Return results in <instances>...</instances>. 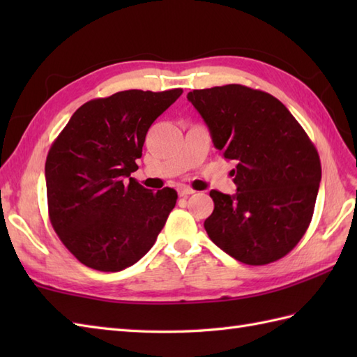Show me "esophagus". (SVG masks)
I'll use <instances>...</instances> for the list:
<instances>
[{"mask_svg": "<svg viewBox=\"0 0 357 357\" xmlns=\"http://www.w3.org/2000/svg\"><path fill=\"white\" fill-rule=\"evenodd\" d=\"M193 193H195V190H193V188H190V187H185V185L178 187V195L181 196V198H185V196L193 195Z\"/></svg>", "mask_w": 357, "mask_h": 357, "instance_id": "esophagus-1", "label": "esophagus"}]
</instances>
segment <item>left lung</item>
Here are the masks:
<instances>
[{
    "label": "left lung",
    "instance_id": "obj_1",
    "mask_svg": "<svg viewBox=\"0 0 357 357\" xmlns=\"http://www.w3.org/2000/svg\"><path fill=\"white\" fill-rule=\"evenodd\" d=\"M215 147L236 162L233 196L211 190L204 227L234 259L265 265L290 253L312 222L321 183L314 144L285 105L262 90L227 84L188 92Z\"/></svg>",
    "mask_w": 357,
    "mask_h": 357
}]
</instances>
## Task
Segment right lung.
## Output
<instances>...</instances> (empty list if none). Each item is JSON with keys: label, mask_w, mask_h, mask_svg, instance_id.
I'll list each match as a JSON object with an SVG mask.
<instances>
[{"label": "right lung", "mask_w": 357, "mask_h": 357, "mask_svg": "<svg viewBox=\"0 0 357 357\" xmlns=\"http://www.w3.org/2000/svg\"><path fill=\"white\" fill-rule=\"evenodd\" d=\"M183 93L124 90L82 104L45 159L49 218L66 248L100 271H121L153 247L178 199L130 178L146 135Z\"/></svg>", "instance_id": "add662e5"}]
</instances>
